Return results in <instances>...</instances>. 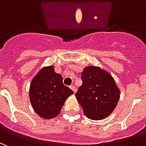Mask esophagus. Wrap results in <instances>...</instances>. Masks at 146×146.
Returning <instances> with one entry per match:
<instances>
[{
    "instance_id": "34e87169",
    "label": "esophagus",
    "mask_w": 146,
    "mask_h": 146,
    "mask_svg": "<svg viewBox=\"0 0 146 146\" xmlns=\"http://www.w3.org/2000/svg\"><path fill=\"white\" fill-rule=\"evenodd\" d=\"M70 88L73 90V92H74V93H76V88L75 87V86H74V85L70 86Z\"/></svg>"
}]
</instances>
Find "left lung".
I'll return each instance as SVG.
<instances>
[{"instance_id": "left-lung-1", "label": "left lung", "mask_w": 146, "mask_h": 146, "mask_svg": "<svg viewBox=\"0 0 146 146\" xmlns=\"http://www.w3.org/2000/svg\"><path fill=\"white\" fill-rule=\"evenodd\" d=\"M81 80L82 85L75 95L85 116L97 120L107 117L119 98L114 79L99 67L88 66L81 73Z\"/></svg>"}]
</instances>
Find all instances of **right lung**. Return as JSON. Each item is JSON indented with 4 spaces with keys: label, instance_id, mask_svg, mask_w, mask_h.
Segmentation results:
<instances>
[{
    "label": "right lung",
    "instance_id": "add662e5",
    "mask_svg": "<svg viewBox=\"0 0 146 146\" xmlns=\"http://www.w3.org/2000/svg\"><path fill=\"white\" fill-rule=\"evenodd\" d=\"M73 92L62 83L54 67L43 68L31 81L30 99L35 113L44 119L58 116L66 98Z\"/></svg>",
    "mask_w": 146,
    "mask_h": 146
}]
</instances>
